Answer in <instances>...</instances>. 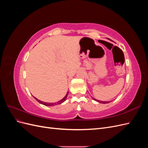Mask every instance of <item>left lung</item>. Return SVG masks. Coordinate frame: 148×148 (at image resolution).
I'll use <instances>...</instances> for the list:
<instances>
[{
	"mask_svg": "<svg viewBox=\"0 0 148 148\" xmlns=\"http://www.w3.org/2000/svg\"><path fill=\"white\" fill-rule=\"evenodd\" d=\"M92 99L97 101V102H99V103H102V104H107V103H109L110 102V101H101L97 100V99H95V98H93V97H92Z\"/></svg>",
	"mask_w": 148,
	"mask_h": 148,
	"instance_id": "8db88e82",
	"label": "left lung"
}]
</instances>
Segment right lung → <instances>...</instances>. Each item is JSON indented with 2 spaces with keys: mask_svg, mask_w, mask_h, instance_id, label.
<instances>
[{
  "mask_svg": "<svg viewBox=\"0 0 148 148\" xmlns=\"http://www.w3.org/2000/svg\"><path fill=\"white\" fill-rule=\"evenodd\" d=\"M68 95H69V92H67L66 95H65V96L63 98V99H61V100H60V101H58L57 102H54V103L44 102H43V101H40V100L38 99L37 98H36V97H34V99H35L38 102H39V103H41V104H43V105H44V106H53L57 105V104H62V102H64L66 100V97H67V96H68Z\"/></svg>",
  "mask_w": 148,
  "mask_h": 148,
  "instance_id": "add662e5",
  "label": "right lung"
}]
</instances>
